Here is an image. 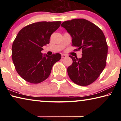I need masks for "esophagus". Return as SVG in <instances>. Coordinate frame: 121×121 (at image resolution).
Wrapping results in <instances>:
<instances>
[{
    "mask_svg": "<svg viewBox=\"0 0 121 121\" xmlns=\"http://www.w3.org/2000/svg\"><path fill=\"white\" fill-rule=\"evenodd\" d=\"M61 56H62V58H65L67 56H66V55H65V54H61Z\"/></svg>",
    "mask_w": 121,
    "mask_h": 121,
    "instance_id": "esophagus-1",
    "label": "esophagus"
}]
</instances>
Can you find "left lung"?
<instances>
[{
  "instance_id": "1",
  "label": "left lung",
  "mask_w": 121,
  "mask_h": 121,
  "mask_svg": "<svg viewBox=\"0 0 121 121\" xmlns=\"http://www.w3.org/2000/svg\"><path fill=\"white\" fill-rule=\"evenodd\" d=\"M65 28L72 37V46L82 50V57L69 56L73 63L67 69L69 77L73 83L87 86L93 83L106 65L108 46L102 30L84 19H75L63 22Z\"/></svg>"
}]
</instances>
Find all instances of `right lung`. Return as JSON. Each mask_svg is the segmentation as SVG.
Here are the masks:
<instances>
[{
    "label": "right lung",
    "instance_id": "add662e5",
    "mask_svg": "<svg viewBox=\"0 0 121 121\" xmlns=\"http://www.w3.org/2000/svg\"><path fill=\"white\" fill-rule=\"evenodd\" d=\"M61 21L38 22L24 26L19 32L12 48V60L17 73L28 82L38 84L50 76L53 65L61 58L59 53L43 56V46L50 43Z\"/></svg>",
    "mask_w": 121,
    "mask_h": 121
}]
</instances>
